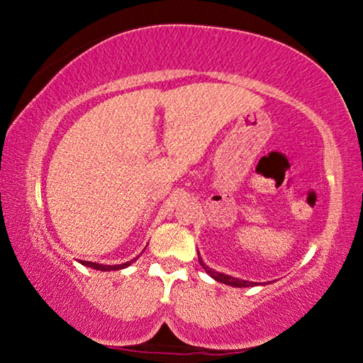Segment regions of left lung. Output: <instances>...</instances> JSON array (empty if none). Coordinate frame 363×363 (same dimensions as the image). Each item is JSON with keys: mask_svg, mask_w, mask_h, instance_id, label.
<instances>
[{"mask_svg": "<svg viewBox=\"0 0 363 363\" xmlns=\"http://www.w3.org/2000/svg\"><path fill=\"white\" fill-rule=\"evenodd\" d=\"M198 261H200V264L203 266V269H205L208 274H210L213 279L218 281V282H223V284H228V286H233V287H252V286H257V282H250V281H245V279H238V277H231L228 274H223V272H216L210 269V267L205 266V262L201 261L200 255H198Z\"/></svg>", "mask_w": 363, "mask_h": 363, "instance_id": "obj_1", "label": "left lung"}]
</instances>
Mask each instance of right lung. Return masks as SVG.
Wrapping results in <instances>:
<instances>
[{
  "label": "right lung",
  "mask_w": 363,
  "mask_h": 363,
  "mask_svg": "<svg viewBox=\"0 0 363 363\" xmlns=\"http://www.w3.org/2000/svg\"><path fill=\"white\" fill-rule=\"evenodd\" d=\"M135 261V259H132ZM123 262V264H113V266H107V264H97V262H91V261H81V264L87 266V267H92V269H97V271H117V269H123V267L130 266V262Z\"/></svg>",
  "instance_id": "1"
}]
</instances>
